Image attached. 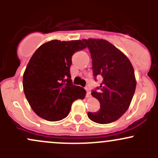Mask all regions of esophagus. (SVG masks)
<instances>
[{"instance_id":"34e87169","label":"esophagus","mask_w":158,"mask_h":158,"mask_svg":"<svg viewBox=\"0 0 158 158\" xmlns=\"http://www.w3.org/2000/svg\"><path fill=\"white\" fill-rule=\"evenodd\" d=\"M85 90H86V97L87 98H90L91 97V92H90V90H89V89L87 88H85Z\"/></svg>"}]
</instances>
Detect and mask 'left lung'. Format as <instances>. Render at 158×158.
I'll return each instance as SVG.
<instances>
[{
	"label": "left lung",
	"mask_w": 158,
	"mask_h": 158,
	"mask_svg": "<svg viewBox=\"0 0 158 158\" xmlns=\"http://www.w3.org/2000/svg\"><path fill=\"white\" fill-rule=\"evenodd\" d=\"M90 51L93 76L102 82L92 95L99 101L96 112H88L90 120L109 124L128 110L136 88L135 71L128 57L106 40H82Z\"/></svg>",
	"instance_id": "1"
}]
</instances>
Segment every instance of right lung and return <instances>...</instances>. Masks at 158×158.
Wrapping results in <instances>:
<instances>
[{
  "label": "right lung",
  "mask_w": 158,
  "mask_h": 158,
  "mask_svg": "<svg viewBox=\"0 0 158 158\" xmlns=\"http://www.w3.org/2000/svg\"><path fill=\"white\" fill-rule=\"evenodd\" d=\"M82 40L49 41L33 53L23 76L25 96L42 118L56 122L69 114L72 104L83 99L85 90L73 85L70 74L72 56L85 49Z\"/></svg>",
  "instance_id": "1"
}]
</instances>
